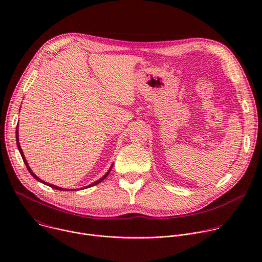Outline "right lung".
<instances>
[{
	"mask_svg": "<svg viewBox=\"0 0 262 262\" xmlns=\"http://www.w3.org/2000/svg\"><path fill=\"white\" fill-rule=\"evenodd\" d=\"M16 128H17V126H16ZM16 144H17V148H18V150H19V152H20V156H21V158H23V161H24V163H25V165H26V167H27V169H28V171L31 173V175L36 179V180H38V181H40V182H42V183H45V184H48L49 186H51V188H53V189H56V190H59V191H70V190H65V189H62V188H59V186H56V185H53V184H51V183H48V182H46V181H43V180H41L39 177H37L33 172H32V170L30 169V167H29V165H28V163H27V161H26V158H25V156H24V152H23V150H21V148H20V145H19V142H18V132H17V129H16ZM113 167V166H112ZM112 167H111V169H112ZM111 169L99 179V180H97V181H95V182H93V183H91V184H89L88 186H93V185H95V184H97V183H99V182H101L107 175H108V173H110V171H111ZM87 186V188H88ZM84 189H86V188H84Z\"/></svg>",
	"mask_w": 262,
	"mask_h": 262,
	"instance_id": "add662e5",
	"label": "right lung"
}]
</instances>
